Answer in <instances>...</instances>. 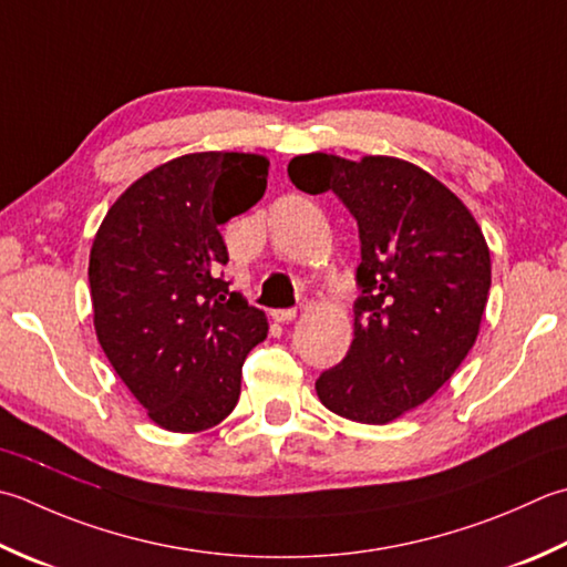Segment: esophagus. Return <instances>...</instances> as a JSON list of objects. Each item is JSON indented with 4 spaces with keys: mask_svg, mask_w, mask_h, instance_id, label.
<instances>
[{
    "mask_svg": "<svg viewBox=\"0 0 567 567\" xmlns=\"http://www.w3.org/2000/svg\"><path fill=\"white\" fill-rule=\"evenodd\" d=\"M272 319L275 321H292L295 317H297V309H292V307H287V309H272Z\"/></svg>",
    "mask_w": 567,
    "mask_h": 567,
    "instance_id": "esophagus-1",
    "label": "esophagus"
}]
</instances>
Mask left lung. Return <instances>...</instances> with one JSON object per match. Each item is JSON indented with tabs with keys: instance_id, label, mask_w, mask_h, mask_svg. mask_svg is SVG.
<instances>
[{
	"instance_id": "8db88e82",
	"label": "left lung",
	"mask_w": 567,
	"mask_h": 567,
	"mask_svg": "<svg viewBox=\"0 0 567 567\" xmlns=\"http://www.w3.org/2000/svg\"><path fill=\"white\" fill-rule=\"evenodd\" d=\"M287 174L299 192L334 194L361 240L353 341L317 379L319 401L357 423H391L435 395L474 347L492 287L482 228L445 184L395 157L315 152Z\"/></svg>"
}]
</instances>
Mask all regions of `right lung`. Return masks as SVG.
I'll return each mask as SVG.
<instances>
[{
    "mask_svg": "<svg viewBox=\"0 0 567 567\" xmlns=\"http://www.w3.org/2000/svg\"><path fill=\"white\" fill-rule=\"evenodd\" d=\"M260 154L198 152L166 162L122 194L91 250L95 334L115 373L172 432L230 415L240 369L268 319L228 290L218 226L268 188Z\"/></svg>",
    "mask_w": 567,
    "mask_h": 567,
    "instance_id": "add662e5",
    "label": "right lung"
}]
</instances>
